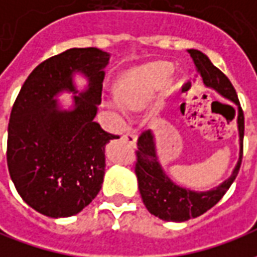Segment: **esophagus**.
Here are the masks:
<instances>
[{
    "label": "esophagus",
    "mask_w": 257,
    "mask_h": 257,
    "mask_svg": "<svg viewBox=\"0 0 257 257\" xmlns=\"http://www.w3.org/2000/svg\"><path fill=\"white\" fill-rule=\"evenodd\" d=\"M122 139L126 140L129 145H132V146L136 145V135L132 134V132H126V134H123Z\"/></svg>",
    "instance_id": "1"
}]
</instances>
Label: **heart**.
Masks as SVG:
<instances>
[{
    "instance_id": "heart-1",
    "label": "heart",
    "mask_w": 257,
    "mask_h": 257,
    "mask_svg": "<svg viewBox=\"0 0 257 257\" xmlns=\"http://www.w3.org/2000/svg\"><path fill=\"white\" fill-rule=\"evenodd\" d=\"M172 67L168 63H153L125 74L119 81L118 96L110 99V106L117 111L140 110L149 104L158 90L168 85Z\"/></svg>"
}]
</instances>
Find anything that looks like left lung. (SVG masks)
Wrapping results in <instances>:
<instances>
[{
    "label": "left lung",
    "mask_w": 257,
    "mask_h": 257,
    "mask_svg": "<svg viewBox=\"0 0 257 257\" xmlns=\"http://www.w3.org/2000/svg\"><path fill=\"white\" fill-rule=\"evenodd\" d=\"M189 53L201 73L204 84L210 88H215L219 93L234 101L238 106V131H239L241 153H239L237 167L230 178L216 189L205 193H197L179 187L164 173L160 162L157 161L153 134L150 131H143L138 138V150L135 151L136 154L135 173L138 176L140 195L151 215L167 221H186L204 215L206 210L215 206L235 180L242 162L245 121H243V111L239 106L237 92L230 82V79L212 64L206 55L197 49H189Z\"/></svg>",
    "instance_id": "obj_1"
}]
</instances>
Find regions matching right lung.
<instances>
[{
  "instance_id": "1",
  "label": "right lung",
  "mask_w": 257,
  "mask_h": 257,
  "mask_svg": "<svg viewBox=\"0 0 257 257\" xmlns=\"http://www.w3.org/2000/svg\"><path fill=\"white\" fill-rule=\"evenodd\" d=\"M108 59L97 48L67 49L38 64L15 100L7 143L9 175L23 201L42 215H77L100 191L104 146L119 138L95 121ZM74 71L90 78V88L74 96V110L62 112L53 96L73 90Z\"/></svg>"
}]
</instances>
